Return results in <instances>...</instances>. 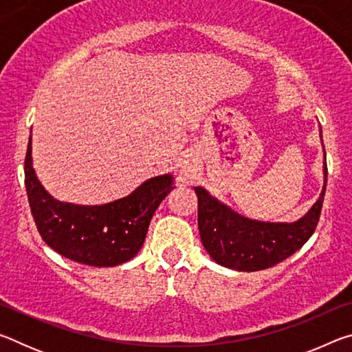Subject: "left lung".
Returning <instances> with one entry per match:
<instances>
[{"instance_id":"1","label":"left lung","mask_w":352,"mask_h":352,"mask_svg":"<svg viewBox=\"0 0 352 352\" xmlns=\"http://www.w3.org/2000/svg\"><path fill=\"white\" fill-rule=\"evenodd\" d=\"M320 138L323 142L321 132ZM323 174L324 183L318 200L292 223L247 219L220 204L206 189L194 188L199 199V231L206 252L217 264L239 272L264 270L287 259L305 245L317 228L326 192V152Z\"/></svg>"}]
</instances>
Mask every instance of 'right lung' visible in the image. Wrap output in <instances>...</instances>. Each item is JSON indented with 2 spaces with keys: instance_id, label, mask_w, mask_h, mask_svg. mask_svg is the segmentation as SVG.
I'll list each match as a JSON object with an SVG mask.
<instances>
[{
  "instance_id": "1",
  "label": "right lung",
  "mask_w": 352,
  "mask_h": 352,
  "mask_svg": "<svg viewBox=\"0 0 352 352\" xmlns=\"http://www.w3.org/2000/svg\"><path fill=\"white\" fill-rule=\"evenodd\" d=\"M25 183L41 239L65 258L91 267H115L135 258L153 212L174 189V177L164 174L148 178L127 197L105 205L58 201L35 175L32 136L25 160Z\"/></svg>"
}]
</instances>
